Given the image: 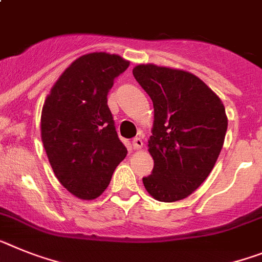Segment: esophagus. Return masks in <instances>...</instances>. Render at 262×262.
Wrapping results in <instances>:
<instances>
[{
  "label": "esophagus",
  "mask_w": 262,
  "mask_h": 262,
  "mask_svg": "<svg viewBox=\"0 0 262 262\" xmlns=\"http://www.w3.org/2000/svg\"><path fill=\"white\" fill-rule=\"evenodd\" d=\"M143 146H144V142H143V139L140 138V136H139V138H135V139L133 140L134 149H140Z\"/></svg>",
  "instance_id": "obj_1"
}]
</instances>
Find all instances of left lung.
I'll use <instances>...</instances> for the list:
<instances>
[{
    "mask_svg": "<svg viewBox=\"0 0 262 262\" xmlns=\"http://www.w3.org/2000/svg\"><path fill=\"white\" fill-rule=\"evenodd\" d=\"M133 74L154 103L148 139L154 169L143 184L155 200H183L216 164L228 127L225 107L189 71L146 63L134 67Z\"/></svg>",
    "mask_w": 262,
    "mask_h": 262,
    "instance_id": "8db88e82",
    "label": "left lung"
}]
</instances>
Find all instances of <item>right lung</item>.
I'll return each mask as SVG.
<instances>
[{"label": "right lung", "instance_id": "obj_1", "mask_svg": "<svg viewBox=\"0 0 262 262\" xmlns=\"http://www.w3.org/2000/svg\"><path fill=\"white\" fill-rule=\"evenodd\" d=\"M129 66L110 53L73 62L51 87L41 114V139L55 176L82 200L103 193L127 148L118 138L107 95Z\"/></svg>", "mask_w": 262, "mask_h": 262}]
</instances>
